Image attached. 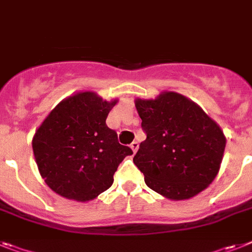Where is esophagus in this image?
Masks as SVG:
<instances>
[{
  "instance_id": "1",
  "label": "esophagus",
  "mask_w": 252,
  "mask_h": 252,
  "mask_svg": "<svg viewBox=\"0 0 252 252\" xmlns=\"http://www.w3.org/2000/svg\"><path fill=\"white\" fill-rule=\"evenodd\" d=\"M138 147H139V145H138V142H137V141H133V142L130 143V149L133 150V152H134V154H136V152H137Z\"/></svg>"
}]
</instances>
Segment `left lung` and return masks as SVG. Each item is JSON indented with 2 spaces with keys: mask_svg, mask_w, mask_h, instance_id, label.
<instances>
[{
  "mask_svg": "<svg viewBox=\"0 0 252 252\" xmlns=\"http://www.w3.org/2000/svg\"><path fill=\"white\" fill-rule=\"evenodd\" d=\"M146 139L133 162L146 185L170 200H186L204 191L217 177L225 137L196 103L175 92L155 100H136Z\"/></svg>",
  "mask_w": 252,
  "mask_h": 252,
  "instance_id": "obj_1",
  "label": "left lung"
}]
</instances>
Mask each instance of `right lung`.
<instances>
[{
  "mask_svg": "<svg viewBox=\"0 0 252 252\" xmlns=\"http://www.w3.org/2000/svg\"><path fill=\"white\" fill-rule=\"evenodd\" d=\"M116 102L80 92L61 101L44 119L32 146L42 178L52 191L90 201L111 187L123 158L133 154L106 126Z\"/></svg>",
  "mask_w": 252,
  "mask_h": 252,
  "instance_id": "obj_1",
  "label": "right lung"
}]
</instances>
